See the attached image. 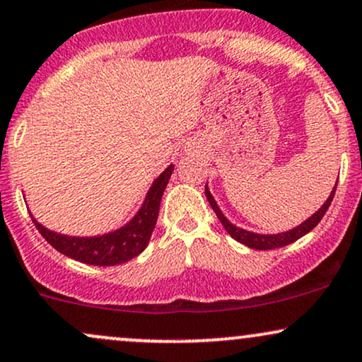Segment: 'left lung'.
Returning <instances> with one entry per match:
<instances>
[{"instance_id": "left-lung-1", "label": "left lung", "mask_w": 362, "mask_h": 362, "mask_svg": "<svg viewBox=\"0 0 362 362\" xmlns=\"http://www.w3.org/2000/svg\"><path fill=\"white\" fill-rule=\"evenodd\" d=\"M335 189H337V182H335V185H334L332 192H330V195H329V199L325 200L319 211L313 212V214L308 217L307 221H303V223L298 224L297 228L285 230V233H278V234H259V233H252V230L238 228L236 224L230 223L228 217L223 214V211H221L219 206H217V202L214 200V197H212L211 190H209L207 185H206V197L209 200V204H211V207L214 209L217 219L221 221V224L224 226V229L228 230V234L230 238L236 239V241L241 243V245L252 247V250H275V247L291 245V243H295L297 239L305 236L307 233H310V230L320 223V219L324 217L325 212H327L330 202H332Z\"/></svg>"}]
</instances>
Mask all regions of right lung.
<instances>
[{"instance_id": "obj_1", "label": "right lung", "mask_w": 362, "mask_h": 362, "mask_svg": "<svg viewBox=\"0 0 362 362\" xmlns=\"http://www.w3.org/2000/svg\"><path fill=\"white\" fill-rule=\"evenodd\" d=\"M173 165L167 168L155 178L148 190L145 200L138 212L119 229L111 230V233L99 234V236H67V234L55 233V230L47 229L32 216L35 226L40 230V234L47 239L50 246L69 258L81 261L86 264H94V267H115V264L126 263L138 256L150 243L151 233H153L156 219H158L160 202L162 195L167 189V184L172 177Z\"/></svg>"}]
</instances>
